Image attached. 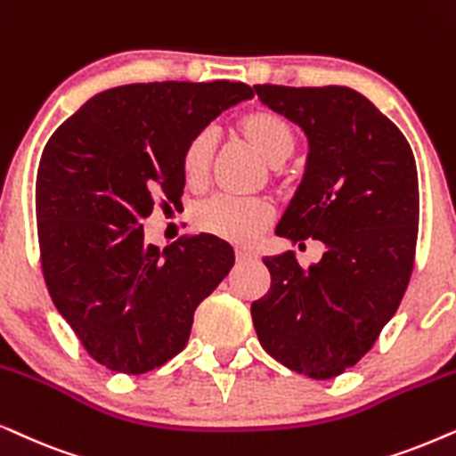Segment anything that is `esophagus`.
Masks as SVG:
<instances>
[{
  "instance_id": "34e87169",
  "label": "esophagus",
  "mask_w": 456,
  "mask_h": 456,
  "mask_svg": "<svg viewBox=\"0 0 456 456\" xmlns=\"http://www.w3.org/2000/svg\"><path fill=\"white\" fill-rule=\"evenodd\" d=\"M235 260L238 263H252V260H256V254H254L252 250H235Z\"/></svg>"
}]
</instances>
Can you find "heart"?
<instances>
[{
  "label": "heart",
  "mask_w": 456,
  "mask_h": 456,
  "mask_svg": "<svg viewBox=\"0 0 456 456\" xmlns=\"http://www.w3.org/2000/svg\"><path fill=\"white\" fill-rule=\"evenodd\" d=\"M241 142L266 165H281L296 150L294 126L281 114L271 110H252L241 114L233 125ZM215 156V135L202 129L185 143L181 151V173L187 185H202L210 173ZM273 221V206L263 198L215 196L193 210L198 232L215 235L232 244H250Z\"/></svg>",
  "instance_id": "b5f03b06"
}]
</instances>
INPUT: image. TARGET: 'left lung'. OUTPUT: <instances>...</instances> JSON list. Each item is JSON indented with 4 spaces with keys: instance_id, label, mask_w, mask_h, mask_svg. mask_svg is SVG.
<instances>
[{
    "instance_id": "1",
    "label": "left lung",
    "mask_w": 456,
    "mask_h": 456,
    "mask_svg": "<svg viewBox=\"0 0 456 456\" xmlns=\"http://www.w3.org/2000/svg\"><path fill=\"white\" fill-rule=\"evenodd\" d=\"M260 102L308 137L305 179L277 235L325 244L317 265L265 258L271 288L252 302L263 348L291 371L331 379L356 365L409 285L419 232L415 156L359 91L254 85ZM302 246V244H300Z\"/></svg>"
}]
</instances>
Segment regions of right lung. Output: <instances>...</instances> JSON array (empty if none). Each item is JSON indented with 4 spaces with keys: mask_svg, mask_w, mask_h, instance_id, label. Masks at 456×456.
I'll use <instances>...</instances> for the list:
<instances>
[{
    "mask_svg": "<svg viewBox=\"0 0 456 456\" xmlns=\"http://www.w3.org/2000/svg\"><path fill=\"white\" fill-rule=\"evenodd\" d=\"M254 94L246 83H133L66 118L41 154L35 208L47 291L91 359L139 375L185 348L193 313L227 277L233 248L193 235L143 240L154 198L177 204L181 151Z\"/></svg>",
    "mask_w": 456,
    "mask_h": 456,
    "instance_id": "1",
    "label": "right lung"
}]
</instances>
